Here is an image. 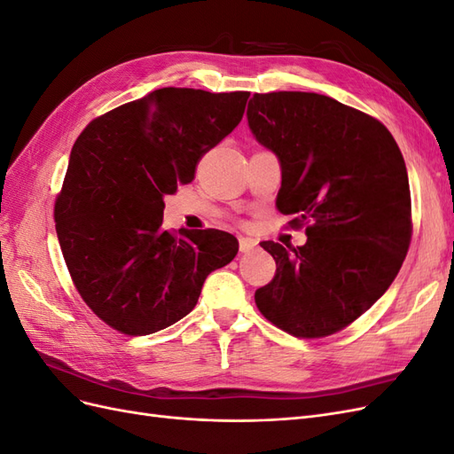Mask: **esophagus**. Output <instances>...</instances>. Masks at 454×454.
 Wrapping results in <instances>:
<instances>
[{"mask_svg":"<svg viewBox=\"0 0 454 454\" xmlns=\"http://www.w3.org/2000/svg\"><path fill=\"white\" fill-rule=\"evenodd\" d=\"M255 246H257V242H255L254 239H248V237H240V239H239V248H240L242 254L254 250Z\"/></svg>","mask_w":454,"mask_h":454,"instance_id":"esophagus-1","label":"esophagus"}]
</instances>
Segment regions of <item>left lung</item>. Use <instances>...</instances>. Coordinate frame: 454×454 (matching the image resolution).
<instances>
[{
	"instance_id": "left-lung-1",
	"label": "left lung",
	"mask_w": 454,
	"mask_h": 454,
	"mask_svg": "<svg viewBox=\"0 0 454 454\" xmlns=\"http://www.w3.org/2000/svg\"><path fill=\"white\" fill-rule=\"evenodd\" d=\"M248 127L280 160L277 206L307 242L261 244L277 274L255 292L269 322L295 337L352 324L388 290L411 242V193L388 129L316 92L254 94Z\"/></svg>"
}]
</instances>
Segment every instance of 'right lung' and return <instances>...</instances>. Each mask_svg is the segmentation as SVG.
Wrapping results in <instances>:
<instances>
[{
    "mask_svg": "<svg viewBox=\"0 0 454 454\" xmlns=\"http://www.w3.org/2000/svg\"><path fill=\"white\" fill-rule=\"evenodd\" d=\"M250 92L157 89L94 119L74 144L54 222L79 295L107 325L149 335L195 309L235 259L225 231L162 229L164 197L232 132Z\"/></svg>",
    "mask_w": 454,
    "mask_h": 454,
    "instance_id": "add662e5",
    "label": "right lung"
}]
</instances>
